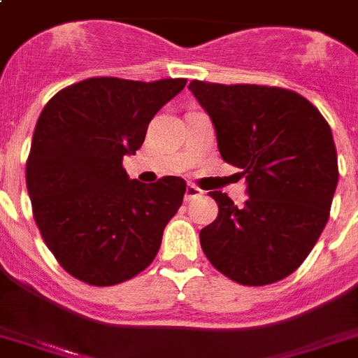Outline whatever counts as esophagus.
Masks as SVG:
<instances>
[{
    "label": "esophagus",
    "mask_w": 358,
    "mask_h": 358,
    "mask_svg": "<svg viewBox=\"0 0 358 358\" xmlns=\"http://www.w3.org/2000/svg\"><path fill=\"white\" fill-rule=\"evenodd\" d=\"M201 194L200 189L196 187V185H192V183H189L187 189H185V201L192 200V198H198Z\"/></svg>",
    "instance_id": "34e87169"
}]
</instances>
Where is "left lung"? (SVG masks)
Wrapping results in <instances>:
<instances>
[{"label":"left lung","instance_id":"8db88e82","mask_svg":"<svg viewBox=\"0 0 358 358\" xmlns=\"http://www.w3.org/2000/svg\"><path fill=\"white\" fill-rule=\"evenodd\" d=\"M216 129L217 149L247 180L243 205L209 192L217 217L200 231L210 265L263 287L288 278L312 252L338 182L328 122L310 101L275 86L189 85Z\"/></svg>","mask_w":358,"mask_h":358}]
</instances>
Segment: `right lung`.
Instances as JSON below:
<instances>
[{
  "label": "right lung",
  "mask_w": 358,
  "mask_h": 358,
  "mask_svg": "<svg viewBox=\"0 0 358 358\" xmlns=\"http://www.w3.org/2000/svg\"><path fill=\"white\" fill-rule=\"evenodd\" d=\"M187 79L92 77L46 102L27 160L34 220L59 265L93 287L135 278L157 256L185 180H131L126 155L144 144L162 106Z\"/></svg>",
  "instance_id": "obj_1"
}]
</instances>
